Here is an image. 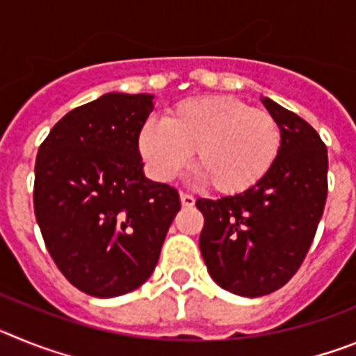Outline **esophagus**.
Returning <instances> with one entry per match:
<instances>
[{
    "label": "esophagus",
    "instance_id": "esophagus-1",
    "mask_svg": "<svg viewBox=\"0 0 356 356\" xmlns=\"http://www.w3.org/2000/svg\"><path fill=\"white\" fill-rule=\"evenodd\" d=\"M180 201H181V207H185V209H191V207H194V203H196V200H194L191 194H185V193L180 194Z\"/></svg>",
    "mask_w": 356,
    "mask_h": 356
}]
</instances>
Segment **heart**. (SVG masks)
I'll return each mask as SVG.
<instances>
[{
	"instance_id": "obj_1",
	"label": "heart",
	"mask_w": 356,
	"mask_h": 356,
	"mask_svg": "<svg viewBox=\"0 0 356 356\" xmlns=\"http://www.w3.org/2000/svg\"><path fill=\"white\" fill-rule=\"evenodd\" d=\"M282 128L271 112L234 96L193 97L169 110L163 122L147 121L139 153L159 181H171L196 151V169L219 194L246 193L271 171Z\"/></svg>"
}]
</instances>
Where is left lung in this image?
<instances>
[{"mask_svg":"<svg viewBox=\"0 0 356 356\" xmlns=\"http://www.w3.org/2000/svg\"><path fill=\"white\" fill-rule=\"evenodd\" d=\"M282 128L271 171L246 193L200 197V250L219 287L246 298L271 294L298 273L328 194V151L303 118L262 99Z\"/></svg>","mask_w":356,"mask_h":356,"instance_id":"left-lung-1","label":"left lung"}]
</instances>
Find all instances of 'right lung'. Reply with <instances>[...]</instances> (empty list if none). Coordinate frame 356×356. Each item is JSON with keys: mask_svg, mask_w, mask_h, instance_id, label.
<instances>
[{"mask_svg": "<svg viewBox=\"0 0 356 356\" xmlns=\"http://www.w3.org/2000/svg\"><path fill=\"white\" fill-rule=\"evenodd\" d=\"M149 94L110 92L71 110L35 160L33 209L62 275L96 298L128 294L155 271L180 210L175 187L147 180L139 134Z\"/></svg>", "mask_w": 356, "mask_h": 356, "instance_id": "1", "label": "right lung"}]
</instances>
